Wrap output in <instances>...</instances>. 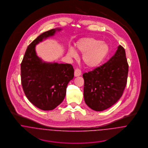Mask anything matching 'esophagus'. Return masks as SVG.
<instances>
[{"label": "esophagus", "instance_id": "esophagus-1", "mask_svg": "<svg viewBox=\"0 0 148 148\" xmlns=\"http://www.w3.org/2000/svg\"><path fill=\"white\" fill-rule=\"evenodd\" d=\"M82 75V71L80 69L77 68L75 70V73H74V75L75 77H77V76H79Z\"/></svg>", "mask_w": 148, "mask_h": 148}]
</instances>
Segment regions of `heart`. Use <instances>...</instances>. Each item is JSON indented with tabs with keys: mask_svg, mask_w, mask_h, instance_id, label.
Wrapping results in <instances>:
<instances>
[{
	"mask_svg": "<svg viewBox=\"0 0 148 148\" xmlns=\"http://www.w3.org/2000/svg\"><path fill=\"white\" fill-rule=\"evenodd\" d=\"M77 51L83 55V59L85 65L90 68L100 66L104 62L109 52L108 44L93 38H85L80 39L75 44ZM68 53L76 56L75 50L70 48Z\"/></svg>",
	"mask_w": 148,
	"mask_h": 148,
	"instance_id": "b5f03b06",
	"label": "heart"
}]
</instances>
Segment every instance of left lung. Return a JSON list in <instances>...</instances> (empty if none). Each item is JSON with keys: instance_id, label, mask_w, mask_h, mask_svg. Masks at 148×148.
I'll use <instances>...</instances> for the list:
<instances>
[{"instance_id": "1", "label": "left lung", "mask_w": 148, "mask_h": 148, "mask_svg": "<svg viewBox=\"0 0 148 148\" xmlns=\"http://www.w3.org/2000/svg\"><path fill=\"white\" fill-rule=\"evenodd\" d=\"M128 67L125 49L119 45L106 63L84 73L86 104L96 111H103L114 105L122 96L127 85Z\"/></svg>"}]
</instances>
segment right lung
<instances>
[{"label":"right lung","mask_w":148,"mask_h":148,"mask_svg":"<svg viewBox=\"0 0 148 148\" xmlns=\"http://www.w3.org/2000/svg\"><path fill=\"white\" fill-rule=\"evenodd\" d=\"M62 28L44 32L27 47L21 63V81L28 100L43 110H51L63 101L68 83L74 77L71 64L48 63L38 56L35 47Z\"/></svg>","instance_id":"add662e5"}]
</instances>
